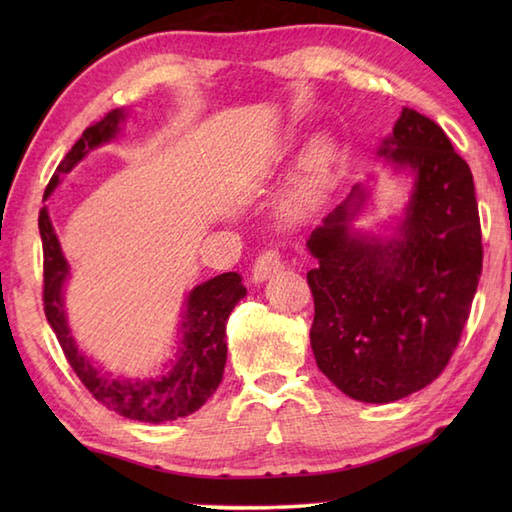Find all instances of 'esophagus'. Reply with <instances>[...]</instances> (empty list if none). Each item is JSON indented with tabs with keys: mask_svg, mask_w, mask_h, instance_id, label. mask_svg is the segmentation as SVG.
Here are the masks:
<instances>
[{
	"mask_svg": "<svg viewBox=\"0 0 512 512\" xmlns=\"http://www.w3.org/2000/svg\"><path fill=\"white\" fill-rule=\"evenodd\" d=\"M281 268H284V253H281L279 248H266L264 253L255 259L253 281H264Z\"/></svg>",
	"mask_w": 512,
	"mask_h": 512,
	"instance_id": "obj_1",
	"label": "esophagus"
}]
</instances>
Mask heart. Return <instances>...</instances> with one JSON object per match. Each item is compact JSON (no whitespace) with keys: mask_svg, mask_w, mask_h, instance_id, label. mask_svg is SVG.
<instances>
[{"mask_svg":"<svg viewBox=\"0 0 512 512\" xmlns=\"http://www.w3.org/2000/svg\"><path fill=\"white\" fill-rule=\"evenodd\" d=\"M330 160H332L330 145H319L312 151L306 162V178H303V184H301L303 198H312V195H317L325 189V184H328Z\"/></svg>","mask_w":512,"mask_h":512,"instance_id":"1","label":"heart"}]
</instances>
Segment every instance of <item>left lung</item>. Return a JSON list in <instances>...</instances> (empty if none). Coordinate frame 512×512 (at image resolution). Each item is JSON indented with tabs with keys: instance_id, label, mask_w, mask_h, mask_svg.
<instances>
[{
	"instance_id": "1",
	"label": "left lung",
	"mask_w": 512,
	"mask_h": 512,
	"mask_svg": "<svg viewBox=\"0 0 512 512\" xmlns=\"http://www.w3.org/2000/svg\"><path fill=\"white\" fill-rule=\"evenodd\" d=\"M416 173L402 237L350 235V200L308 239L319 266L310 345L343 394L394 402L433 383L449 365L482 275V226L473 173L442 127L411 107L380 149Z\"/></svg>"
}]
</instances>
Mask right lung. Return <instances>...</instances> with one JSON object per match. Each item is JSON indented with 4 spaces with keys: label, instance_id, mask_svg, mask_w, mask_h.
Wrapping results in <instances>:
<instances>
[{
    "label": "right lung",
    "instance_id": "obj_1",
    "mask_svg": "<svg viewBox=\"0 0 512 512\" xmlns=\"http://www.w3.org/2000/svg\"><path fill=\"white\" fill-rule=\"evenodd\" d=\"M123 110L107 112L101 121L85 127L83 136L59 162L57 171L46 187V198L57 187L61 173H68L90 149L114 138ZM39 233L43 244V312L63 350L65 361L107 409L118 416L140 422H167L189 416L209 400L222 383L226 365V319L235 303L246 295L242 277L237 273L217 275L191 290L187 314L182 321V345L178 361L160 378L151 380H110L79 352L65 325L61 288L68 277V262L61 253L59 239L54 235L46 206L39 211Z\"/></svg>",
    "mask_w": 512,
    "mask_h": 512
}]
</instances>
